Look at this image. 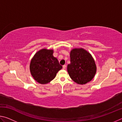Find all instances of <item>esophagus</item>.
<instances>
[{
	"label": "esophagus",
	"mask_w": 122,
	"mask_h": 122,
	"mask_svg": "<svg viewBox=\"0 0 122 122\" xmlns=\"http://www.w3.org/2000/svg\"><path fill=\"white\" fill-rule=\"evenodd\" d=\"M62 68H63V69H65L66 68V65H63Z\"/></svg>",
	"instance_id": "obj_1"
}]
</instances>
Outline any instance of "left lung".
Returning <instances> with one entry per match:
<instances>
[{
  "instance_id": "obj_1",
  "label": "left lung",
  "mask_w": 122,
  "mask_h": 122,
  "mask_svg": "<svg viewBox=\"0 0 122 122\" xmlns=\"http://www.w3.org/2000/svg\"><path fill=\"white\" fill-rule=\"evenodd\" d=\"M71 63L67 71L73 81L84 84L92 81L96 72V66L90 54L83 48H74L71 51Z\"/></svg>"
}]
</instances>
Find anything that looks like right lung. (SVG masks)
<instances>
[{
	"mask_svg": "<svg viewBox=\"0 0 122 122\" xmlns=\"http://www.w3.org/2000/svg\"><path fill=\"white\" fill-rule=\"evenodd\" d=\"M52 49H42L36 53L30 61V69L31 75L40 84H47L55 77L62 68L56 57H54Z\"/></svg>",
	"mask_w": 122,
	"mask_h": 122,
	"instance_id": "add662e5",
	"label": "right lung"
}]
</instances>
